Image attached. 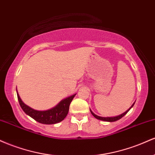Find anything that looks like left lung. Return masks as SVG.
<instances>
[{
    "instance_id": "1",
    "label": "left lung",
    "mask_w": 155,
    "mask_h": 155,
    "mask_svg": "<svg viewBox=\"0 0 155 155\" xmlns=\"http://www.w3.org/2000/svg\"><path fill=\"white\" fill-rule=\"evenodd\" d=\"M134 104H135V103H134ZM134 104H133L132 105V106H131L130 107L129 109H127V111H126L125 112H124L123 114H122L119 115V116L112 117H99V116H97V115L95 114H94L93 112H92V111H91V110H90V112H91L92 114L93 115V116L95 117L96 119H97V120H102V121H105V122H115V121H117V120H120V119L122 118V117H123L124 116V115H125L126 114H127V112H128V111H130V108H132L133 106H134Z\"/></svg>"
}]
</instances>
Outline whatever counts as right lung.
<instances>
[{
  "label": "right lung",
  "instance_id": "1",
  "mask_svg": "<svg viewBox=\"0 0 155 155\" xmlns=\"http://www.w3.org/2000/svg\"><path fill=\"white\" fill-rule=\"evenodd\" d=\"M17 93L19 105L25 113L34 119L37 122L45 124H56L63 121L68 113L71 102L76 95V94H74L63 99L57 106L50 109L46 110V111H37L25 104L21 100L18 92H17Z\"/></svg>",
  "mask_w": 155,
  "mask_h": 155
}]
</instances>
